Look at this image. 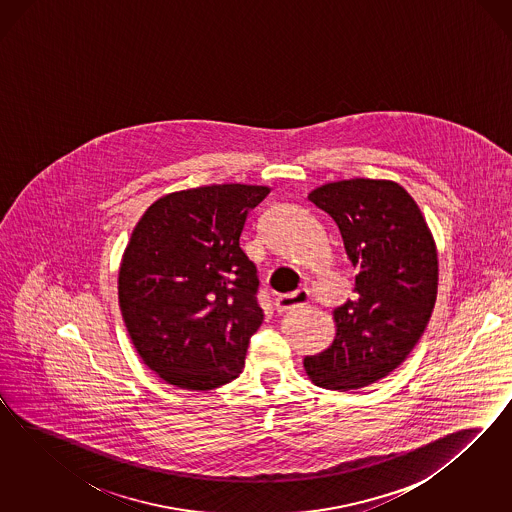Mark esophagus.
<instances>
[{"label": "esophagus", "instance_id": "34e87169", "mask_svg": "<svg viewBox=\"0 0 512 512\" xmlns=\"http://www.w3.org/2000/svg\"><path fill=\"white\" fill-rule=\"evenodd\" d=\"M310 304V291L308 289H296L295 293H287V295H279L274 302L278 313L283 311L293 310V308H300Z\"/></svg>", "mask_w": 512, "mask_h": 512}]
</instances>
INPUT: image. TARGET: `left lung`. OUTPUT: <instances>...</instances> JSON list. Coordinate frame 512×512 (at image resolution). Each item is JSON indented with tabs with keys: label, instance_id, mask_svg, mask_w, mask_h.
<instances>
[{
	"label": "left lung",
	"instance_id": "1",
	"mask_svg": "<svg viewBox=\"0 0 512 512\" xmlns=\"http://www.w3.org/2000/svg\"><path fill=\"white\" fill-rule=\"evenodd\" d=\"M308 199L336 221L358 274L357 296L332 311L334 341L304 358V370L328 390L368 387L409 357L430 321L439 281L434 236L419 204L392 180L330 182Z\"/></svg>",
	"mask_w": 512,
	"mask_h": 512
}]
</instances>
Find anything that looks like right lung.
<instances>
[{
  "label": "right lung",
  "instance_id": "obj_1",
  "mask_svg": "<svg viewBox=\"0 0 512 512\" xmlns=\"http://www.w3.org/2000/svg\"><path fill=\"white\" fill-rule=\"evenodd\" d=\"M268 193L248 184L174 191L150 204L131 233L120 310L142 362L172 387L212 390L242 373L263 310L240 234Z\"/></svg>",
  "mask_w": 512,
  "mask_h": 512
}]
</instances>
